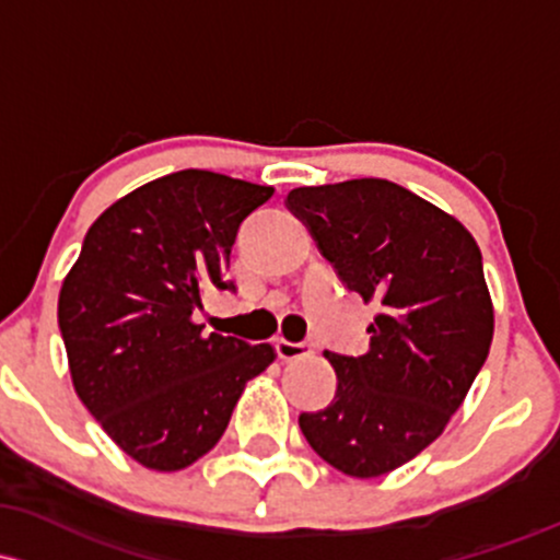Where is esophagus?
Instances as JSON below:
<instances>
[{"label":"esophagus","instance_id":"34e87169","mask_svg":"<svg viewBox=\"0 0 560 560\" xmlns=\"http://www.w3.org/2000/svg\"><path fill=\"white\" fill-rule=\"evenodd\" d=\"M276 353H279L281 361H298V359H308V355L313 353V348L305 346V342L279 340L276 342Z\"/></svg>","mask_w":560,"mask_h":560}]
</instances>
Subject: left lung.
<instances>
[{
	"label": "left lung",
	"mask_w": 560,
	"mask_h": 560,
	"mask_svg": "<svg viewBox=\"0 0 560 560\" xmlns=\"http://www.w3.org/2000/svg\"><path fill=\"white\" fill-rule=\"evenodd\" d=\"M287 205L348 290L377 305L364 355L324 353L335 398L300 415V430L331 468L385 476L444 433L487 361L481 249L454 214L380 177L294 188Z\"/></svg>",
	"instance_id": "obj_1"
}]
</instances>
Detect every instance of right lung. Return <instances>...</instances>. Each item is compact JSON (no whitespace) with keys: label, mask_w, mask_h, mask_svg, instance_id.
<instances>
[{"label":"right lung","mask_w":560,"mask_h":560,"mask_svg":"<svg viewBox=\"0 0 560 560\" xmlns=\"http://www.w3.org/2000/svg\"><path fill=\"white\" fill-rule=\"evenodd\" d=\"M270 186L207 170L156 177L108 207L66 273L58 324L77 396L116 446L143 468L172 472L225 433L252 377L276 359L205 335L194 311L223 281L236 231Z\"/></svg>","instance_id":"1"}]
</instances>
